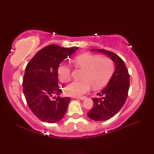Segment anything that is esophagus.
I'll return each instance as SVG.
<instances>
[{
	"label": "esophagus",
	"mask_w": 154,
	"mask_h": 154,
	"mask_svg": "<svg viewBox=\"0 0 154 154\" xmlns=\"http://www.w3.org/2000/svg\"><path fill=\"white\" fill-rule=\"evenodd\" d=\"M78 98H79V99L80 100H85V99H87L86 97H78Z\"/></svg>",
	"instance_id": "obj_1"
}]
</instances>
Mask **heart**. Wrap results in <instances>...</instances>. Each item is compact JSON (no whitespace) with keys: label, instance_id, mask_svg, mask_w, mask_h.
Here are the masks:
<instances>
[{"label":"heart","instance_id":"1","mask_svg":"<svg viewBox=\"0 0 154 154\" xmlns=\"http://www.w3.org/2000/svg\"><path fill=\"white\" fill-rule=\"evenodd\" d=\"M75 66L84 71L81 81H73L65 89L69 96L79 97L89 92L91 87L97 90L103 88L109 81L114 70L111 59L92 54H83L75 57ZM57 76L62 83L71 80V68L67 65L60 64L57 68Z\"/></svg>","mask_w":154,"mask_h":154}]
</instances>
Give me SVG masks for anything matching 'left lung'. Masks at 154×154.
<instances>
[{"mask_svg":"<svg viewBox=\"0 0 154 154\" xmlns=\"http://www.w3.org/2000/svg\"><path fill=\"white\" fill-rule=\"evenodd\" d=\"M97 51L108 55L116 64L115 71L106 87L97 94L101 97L93 98V106L87 113L93 120L104 121L116 114L125 103L130 87V75L124 61L119 55L101 49H98Z\"/></svg>","mask_w":154,"mask_h":154,"instance_id":"obj_1","label":"left lung"}]
</instances>
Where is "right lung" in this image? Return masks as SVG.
<instances>
[{"mask_svg":"<svg viewBox=\"0 0 154 154\" xmlns=\"http://www.w3.org/2000/svg\"><path fill=\"white\" fill-rule=\"evenodd\" d=\"M78 48L49 45L38 51L26 67L23 92L32 112L43 122H59L66 112L70 98L58 96L52 100L51 97L62 92L58 85L59 65Z\"/></svg>","mask_w":154,"mask_h":154,"instance_id":"add662e5","label":"right lung"}]
</instances>
